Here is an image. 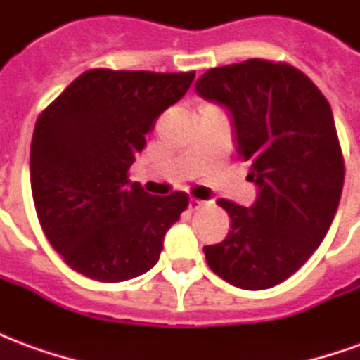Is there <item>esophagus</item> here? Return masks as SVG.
I'll use <instances>...</instances> for the list:
<instances>
[{"label": "esophagus", "instance_id": "esophagus-1", "mask_svg": "<svg viewBox=\"0 0 360 360\" xmlns=\"http://www.w3.org/2000/svg\"><path fill=\"white\" fill-rule=\"evenodd\" d=\"M204 206H206V202H204V200H198V198H191V200H188V210L191 212H198L200 208H204Z\"/></svg>", "mask_w": 360, "mask_h": 360}]
</instances>
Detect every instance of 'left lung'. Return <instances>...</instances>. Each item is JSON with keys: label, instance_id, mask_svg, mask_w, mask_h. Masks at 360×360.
I'll list each match as a JSON object with an SVG mask.
<instances>
[{"label": "left lung", "instance_id": "1", "mask_svg": "<svg viewBox=\"0 0 360 360\" xmlns=\"http://www.w3.org/2000/svg\"><path fill=\"white\" fill-rule=\"evenodd\" d=\"M196 92L233 115L237 158L258 185L250 208L219 198L231 231L204 247L214 274L241 289H268L299 270L332 226L345 162L332 108L314 82L283 61L214 67Z\"/></svg>", "mask_w": 360, "mask_h": 360}]
</instances>
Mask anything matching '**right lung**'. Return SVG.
<instances>
[{
    "label": "right lung",
    "mask_w": 360,
    "mask_h": 360,
    "mask_svg": "<svg viewBox=\"0 0 360 360\" xmlns=\"http://www.w3.org/2000/svg\"><path fill=\"white\" fill-rule=\"evenodd\" d=\"M193 81L195 71L90 69L40 113L30 187L44 235L69 268L115 283L158 262L188 195H148L129 181V167L162 111Z\"/></svg>",
    "instance_id": "add662e5"
}]
</instances>
